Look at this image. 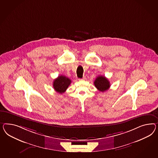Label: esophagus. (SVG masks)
I'll list each match as a JSON object with an SVG mask.
<instances>
[{"mask_svg": "<svg viewBox=\"0 0 158 158\" xmlns=\"http://www.w3.org/2000/svg\"><path fill=\"white\" fill-rule=\"evenodd\" d=\"M85 79H86L85 77H83L82 79H79V81H85Z\"/></svg>", "mask_w": 158, "mask_h": 158, "instance_id": "1", "label": "esophagus"}]
</instances>
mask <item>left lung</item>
<instances>
[{"mask_svg": "<svg viewBox=\"0 0 158 158\" xmlns=\"http://www.w3.org/2000/svg\"><path fill=\"white\" fill-rule=\"evenodd\" d=\"M95 87L99 91L104 92L108 90L110 87V82L106 77L103 76H98L94 82Z\"/></svg>", "mask_w": 158, "mask_h": 158, "instance_id": "1", "label": "left lung"}]
</instances>
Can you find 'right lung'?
I'll list each match as a JSON object with an SVG mask.
<instances>
[{
  "instance_id": "add662e5",
  "label": "right lung",
  "mask_w": 158,
  "mask_h": 158,
  "mask_svg": "<svg viewBox=\"0 0 158 158\" xmlns=\"http://www.w3.org/2000/svg\"><path fill=\"white\" fill-rule=\"evenodd\" d=\"M71 81L64 75H60L55 79L53 83V88L56 92L62 94L67 89Z\"/></svg>"
}]
</instances>
